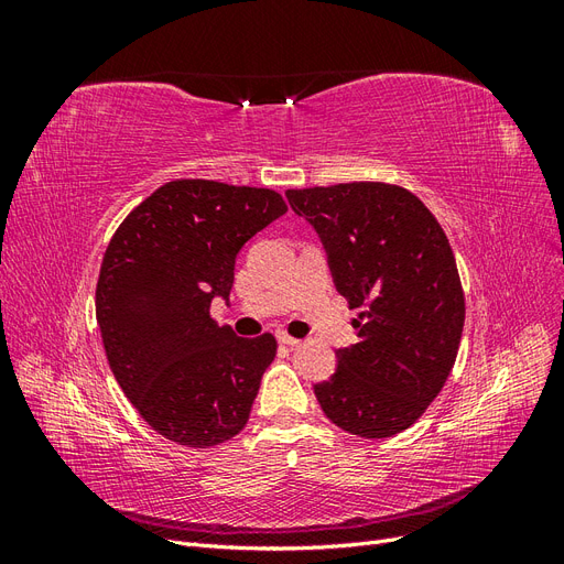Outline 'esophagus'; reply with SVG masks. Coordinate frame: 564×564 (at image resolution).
Returning <instances> with one entry per match:
<instances>
[{
	"mask_svg": "<svg viewBox=\"0 0 564 564\" xmlns=\"http://www.w3.org/2000/svg\"><path fill=\"white\" fill-rule=\"evenodd\" d=\"M278 340H280V344H284V346H292V348L301 344V340H299V338H294V336H289L286 332H280V334H278Z\"/></svg>",
	"mask_w": 564,
	"mask_h": 564,
	"instance_id": "obj_1",
	"label": "esophagus"
}]
</instances>
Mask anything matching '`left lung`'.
<instances>
[{
    "mask_svg": "<svg viewBox=\"0 0 564 564\" xmlns=\"http://www.w3.org/2000/svg\"><path fill=\"white\" fill-rule=\"evenodd\" d=\"M329 256L357 340L315 395L346 433L379 440L412 425L447 383L466 322L454 251L431 209L402 185L352 181L292 187Z\"/></svg>",
    "mask_w": 564,
    "mask_h": 564,
    "instance_id": "obj_1",
    "label": "left lung"
}]
</instances>
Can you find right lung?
<instances>
[{
	"label": "right lung",
	"instance_id": "1",
	"mask_svg": "<svg viewBox=\"0 0 564 564\" xmlns=\"http://www.w3.org/2000/svg\"><path fill=\"white\" fill-rule=\"evenodd\" d=\"M284 212L270 187L176 178L112 235L96 284L108 365L135 412L176 445L207 449L249 421L278 340L235 336L209 311L230 294L237 251Z\"/></svg>",
	"mask_w": 564,
	"mask_h": 564
}]
</instances>
